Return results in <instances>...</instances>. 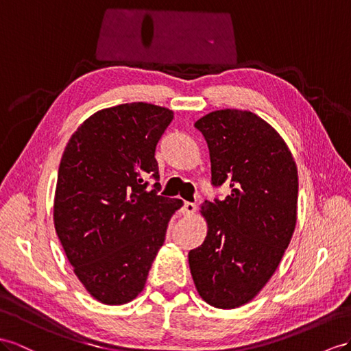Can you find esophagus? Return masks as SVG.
<instances>
[{
	"instance_id": "1",
	"label": "esophagus",
	"mask_w": 351,
	"mask_h": 351,
	"mask_svg": "<svg viewBox=\"0 0 351 351\" xmlns=\"http://www.w3.org/2000/svg\"><path fill=\"white\" fill-rule=\"evenodd\" d=\"M197 210V206L195 203H190V202H185L184 203V208H182V213L186 215V217H190V215H194V212Z\"/></svg>"
}]
</instances>
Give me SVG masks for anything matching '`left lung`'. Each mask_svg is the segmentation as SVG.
<instances>
[{
  "mask_svg": "<svg viewBox=\"0 0 351 351\" xmlns=\"http://www.w3.org/2000/svg\"><path fill=\"white\" fill-rule=\"evenodd\" d=\"M194 125L208 142L212 184L231 193L200 206L208 234L188 263L206 302L237 308L263 291L291 243L298 169L278 132L254 112L227 108Z\"/></svg>",
  "mask_w": 351,
  "mask_h": 351,
  "instance_id": "obj_1",
  "label": "left lung"
}]
</instances>
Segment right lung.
Segmentation results:
<instances>
[{
    "label": "right lung",
    "mask_w": 351,
    "mask_h": 351,
    "mask_svg": "<svg viewBox=\"0 0 351 351\" xmlns=\"http://www.w3.org/2000/svg\"><path fill=\"white\" fill-rule=\"evenodd\" d=\"M172 120V110L147 102L105 108L62 154L53 221L78 280L102 304H128L143 291L169 221L182 208L145 181L160 179L156 147Z\"/></svg>",
    "instance_id": "right-lung-1"
}]
</instances>
